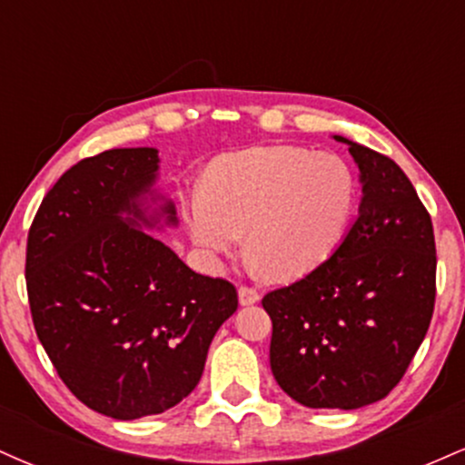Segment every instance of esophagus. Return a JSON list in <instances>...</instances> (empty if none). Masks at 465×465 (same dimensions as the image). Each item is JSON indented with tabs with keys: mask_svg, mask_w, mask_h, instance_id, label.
I'll list each match as a JSON object with an SVG mask.
<instances>
[{
	"mask_svg": "<svg viewBox=\"0 0 465 465\" xmlns=\"http://www.w3.org/2000/svg\"><path fill=\"white\" fill-rule=\"evenodd\" d=\"M238 302L240 306H253L260 302V292L251 286H240L238 288Z\"/></svg>",
	"mask_w": 465,
	"mask_h": 465,
	"instance_id": "esophagus-1",
	"label": "esophagus"
}]
</instances>
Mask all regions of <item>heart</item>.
<instances>
[{
	"label": "heart",
	"instance_id": "heart-1",
	"mask_svg": "<svg viewBox=\"0 0 465 465\" xmlns=\"http://www.w3.org/2000/svg\"><path fill=\"white\" fill-rule=\"evenodd\" d=\"M359 185L343 157L291 143L221 154L201 179L185 223L210 260L247 251L271 280H297L339 249L356 212Z\"/></svg>",
	"mask_w": 465,
	"mask_h": 465
}]
</instances>
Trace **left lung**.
Returning <instances> with one entry per match:
<instances>
[{
	"label": "left lung",
	"instance_id": "left-lung-1",
	"mask_svg": "<svg viewBox=\"0 0 465 465\" xmlns=\"http://www.w3.org/2000/svg\"><path fill=\"white\" fill-rule=\"evenodd\" d=\"M361 170L359 218L322 266L264 295L271 371L311 409H361L398 385L435 306V236L402 168L334 135Z\"/></svg>",
	"mask_w": 465,
	"mask_h": 465
}]
</instances>
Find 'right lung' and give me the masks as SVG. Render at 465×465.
I'll return each instance as SVG.
<instances>
[{
	"label": "right lung",
	"instance_id": "add662e5",
	"mask_svg": "<svg viewBox=\"0 0 465 465\" xmlns=\"http://www.w3.org/2000/svg\"><path fill=\"white\" fill-rule=\"evenodd\" d=\"M157 148H114L67 170L32 221L25 284L36 336L80 402L114 420L173 409L199 385L238 292L141 229L177 227L154 188Z\"/></svg>",
	"mask_w": 465,
	"mask_h": 465
}]
</instances>
